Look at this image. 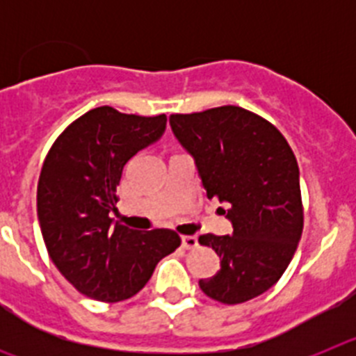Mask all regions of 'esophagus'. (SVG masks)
I'll return each mask as SVG.
<instances>
[{
  "mask_svg": "<svg viewBox=\"0 0 356 356\" xmlns=\"http://www.w3.org/2000/svg\"><path fill=\"white\" fill-rule=\"evenodd\" d=\"M181 246H184L185 250H194V248L197 246V237L196 235H184V237H181Z\"/></svg>",
  "mask_w": 356,
  "mask_h": 356,
  "instance_id": "34e87169",
  "label": "esophagus"
}]
</instances>
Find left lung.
I'll list each match as a JSON object with an SVG mask.
<instances>
[{"mask_svg":"<svg viewBox=\"0 0 356 356\" xmlns=\"http://www.w3.org/2000/svg\"><path fill=\"white\" fill-rule=\"evenodd\" d=\"M171 130L194 159L207 196L225 203L232 235H201L221 269L200 280L225 305L264 294L291 264L303 232L300 168L285 137L260 115L226 105L172 114Z\"/></svg>","mask_w":356,"mask_h":356,"instance_id":"8db88e82","label":"left lung"}]
</instances>
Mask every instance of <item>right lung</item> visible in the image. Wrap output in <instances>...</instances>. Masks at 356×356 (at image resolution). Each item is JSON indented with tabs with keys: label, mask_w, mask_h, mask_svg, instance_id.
I'll list each match as a JSON object with an SVG mask.
<instances>
[{
	"label": "right lung",
	"mask_w": 356,
	"mask_h": 356,
	"mask_svg": "<svg viewBox=\"0 0 356 356\" xmlns=\"http://www.w3.org/2000/svg\"><path fill=\"white\" fill-rule=\"evenodd\" d=\"M168 118L97 106L69 124L49 149L37 185V216L49 259L72 287L97 301L135 296L156 264L180 246L172 229L114 225L122 168L156 143Z\"/></svg>",
	"instance_id": "obj_1"
}]
</instances>
